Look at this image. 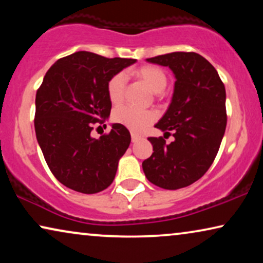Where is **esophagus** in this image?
<instances>
[{
    "label": "esophagus",
    "mask_w": 263,
    "mask_h": 263,
    "mask_svg": "<svg viewBox=\"0 0 263 263\" xmlns=\"http://www.w3.org/2000/svg\"><path fill=\"white\" fill-rule=\"evenodd\" d=\"M140 139H141V136H139V135L134 134V133H132V142H138Z\"/></svg>",
    "instance_id": "34e87169"
}]
</instances>
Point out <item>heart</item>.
I'll return each mask as SVG.
<instances>
[{"instance_id":"b5f03b06","label":"heart","mask_w":263,"mask_h":263,"mask_svg":"<svg viewBox=\"0 0 263 263\" xmlns=\"http://www.w3.org/2000/svg\"><path fill=\"white\" fill-rule=\"evenodd\" d=\"M134 77L139 79L153 93L163 92L167 85V77L165 71L156 66H142L133 71ZM127 79L123 73L114 75L107 82V96L110 102L117 105L124 98ZM112 120L116 123L124 125L134 133H141L157 120V115L151 110H136L130 106L117 107L112 114Z\"/></svg>"}]
</instances>
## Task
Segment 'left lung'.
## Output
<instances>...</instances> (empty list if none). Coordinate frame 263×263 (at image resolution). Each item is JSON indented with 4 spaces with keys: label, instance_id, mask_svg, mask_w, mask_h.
Wrapping results in <instances>:
<instances>
[{
    "label": "left lung",
    "instance_id": "obj_1",
    "mask_svg": "<svg viewBox=\"0 0 263 263\" xmlns=\"http://www.w3.org/2000/svg\"><path fill=\"white\" fill-rule=\"evenodd\" d=\"M168 67L176 81L168 109L154 127L171 135L166 143L148 138L153 153L143 160L147 179L163 189L193 184L206 174L220 147L226 129V92L218 71L196 52H171L147 59Z\"/></svg>",
    "mask_w": 263,
    "mask_h": 263
}]
</instances>
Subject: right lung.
Instances as JSON below:
<instances>
[{"label":"right lung","mask_w":263,"mask_h":263,"mask_svg":"<svg viewBox=\"0 0 263 263\" xmlns=\"http://www.w3.org/2000/svg\"><path fill=\"white\" fill-rule=\"evenodd\" d=\"M135 62L79 51L46 71L35 95V136L50 171L67 188L96 194L112 183L130 133L118 123L99 139L91 132L110 116L107 82Z\"/></svg>","instance_id":"obj_1"}]
</instances>
